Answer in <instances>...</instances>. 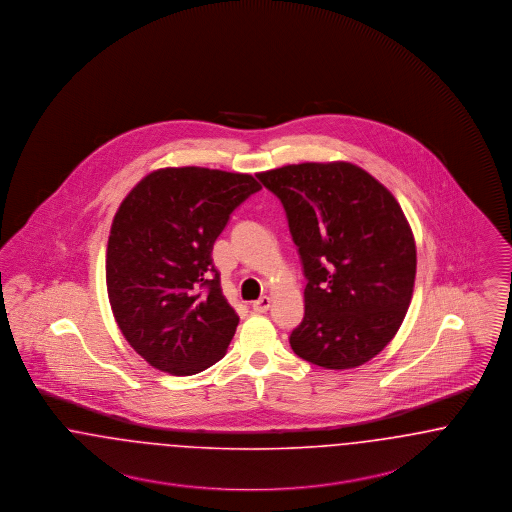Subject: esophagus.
Segmentation results:
<instances>
[{"label": "esophagus", "mask_w": 512, "mask_h": 512, "mask_svg": "<svg viewBox=\"0 0 512 512\" xmlns=\"http://www.w3.org/2000/svg\"><path fill=\"white\" fill-rule=\"evenodd\" d=\"M269 306H271V300L267 298V296H262V298H258L254 304H252V310L256 313H266L269 310Z\"/></svg>", "instance_id": "obj_1"}]
</instances>
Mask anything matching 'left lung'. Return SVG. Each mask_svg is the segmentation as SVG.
<instances>
[{
  "mask_svg": "<svg viewBox=\"0 0 512 512\" xmlns=\"http://www.w3.org/2000/svg\"><path fill=\"white\" fill-rule=\"evenodd\" d=\"M256 178L281 200L306 277L290 348L325 369L363 365L398 333L415 285L417 250L398 200L350 162Z\"/></svg>",
  "mask_w": 512,
  "mask_h": 512,
  "instance_id": "left-lung-1",
  "label": "left lung"
}]
</instances>
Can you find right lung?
Wrapping results in <instances>:
<instances>
[{"instance_id": "1", "label": "right lung", "mask_w": 512, "mask_h": 512, "mask_svg": "<svg viewBox=\"0 0 512 512\" xmlns=\"http://www.w3.org/2000/svg\"><path fill=\"white\" fill-rule=\"evenodd\" d=\"M260 189L248 174L166 168L120 204L107 246L109 300L126 340L156 369L197 375L225 356L239 315L223 296L212 248Z\"/></svg>"}]
</instances>
